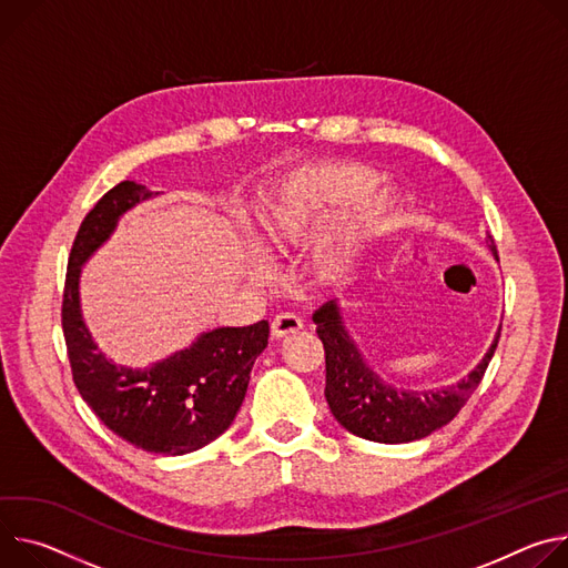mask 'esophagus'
I'll return each instance as SVG.
<instances>
[{"instance_id":"1","label":"esophagus","mask_w":568,"mask_h":568,"mask_svg":"<svg viewBox=\"0 0 568 568\" xmlns=\"http://www.w3.org/2000/svg\"><path fill=\"white\" fill-rule=\"evenodd\" d=\"M302 327L304 323L300 316H295V313H280L271 325V332H273V338H286L291 334H297Z\"/></svg>"}]
</instances>
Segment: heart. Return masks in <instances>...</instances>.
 Masks as SVG:
<instances>
[{
    "mask_svg": "<svg viewBox=\"0 0 568 568\" xmlns=\"http://www.w3.org/2000/svg\"><path fill=\"white\" fill-rule=\"evenodd\" d=\"M374 173L356 162H311L284 173L257 205V241L273 255L313 245L306 271L313 284L341 288L354 273L369 243L384 236L402 212L395 192L369 194ZM271 264L264 255L252 273L264 277Z\"/></svg>",
    "mask_w": 568,
    "mask_h": 568,
    "instance_id": "obj_1",
    "label": "heart"
}]
</instances>
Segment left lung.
I'll use <instances>...</instances> for the list:
<instances>
[{"instance_id":"left-lung-1","label":"left lung","mask_w":568,"mask_h":568,"mask_svg":"<svg viewBox=\"0 0 568 568\" xmlns=\"http://www.w3.org/2000/svg\"><path fill=\"white\" fill-rule=\"evenodd\" d=\"M487 247L496 257V245L489 234ZM313 323L318 325L316 332L325 345V397L332 415L349 433L382 445L413 443V439H422L449 424L478 388L500 336L498 327L480 363L460 382L426 390H402L384 382L365 363L345 327V318L336 300L323 304L313 313Z\"/></svg>"}]
</instances>
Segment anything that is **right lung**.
<instances>
[{"label":"right lung","mask_w":568,"mask_h":568,"mask_svg":"<svg viewBox=\"0 0 568 568\" xmlns=\"http://www.w3.org/2000/svg\"><path fill=\"white\" fill-rule=\"evenodd\" d=\"M158 194L123 180L83 219L62 293V334L74 384L94 415L138 449L182 456L214 443L230 428L243 404L250 369L268 345L271 327L268 321L216 327L149 367L116 365L99 349L81 313L83 266L125 212Z\"/></svg>","instance_id":"right-lung-1"}]
</instances>
